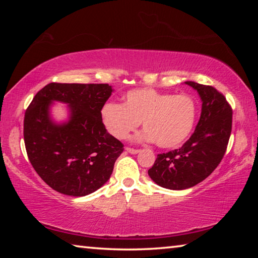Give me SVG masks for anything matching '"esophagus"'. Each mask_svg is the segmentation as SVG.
I'll use <instances>...</instances> for the list:
<instances>
[{
  "label": "esophagus",
  "instance_id": "1",
  "mask_svg": "<svg viewBox=\"0 0 258 258\" xmlns=\"http://www.w3.org/2000/svg\"><path fill=\"white\" fill-rule=\"evenodd\" d=\"M125 150L127 151V152H130V154H132V155H137V154H139V152H140V150L133 149V148H128V147H126Z\"/></svg>",
  "mask_w": 258,
  "mask_h": 258
}]
</instances>
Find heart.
<instances>
[{"instance_id":"heart-1","label":"heart","mask_w":258,"mask_h":258,"mask_svg":"<svg viewBox=\"0 0 258 258\" xmlns=\"http://www.w3.org/2000/svg\"><path fill=\"white\" fill-rule=\"evenodd\" d=\"M123 101L108 102L101 109L104 127L116 139H125L142 120L145 130L135 139L156 141L158 147L168 149L182 145L195 126L197 103L187 94L137 89L125 93Z\"/></svg>"}]
</instances>
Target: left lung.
<instances>
[{"label": "left lung", "instance_id": "left-lung-1", "mask_svg": "<svg viewBox=\"0 0 258 258\" xmlns=\"http://www.w3.org/2000/svg\"><path fill=\"white\" fill-rule=\"evenodd\" d=\"M202 100V113L195 132L180 149L160 154L148 174L156 184L185 190L213 173L225 154L232 127V109L213 86L186 81Z\"/></svg>", "mask_w": 258, "mask_h": 258}]
</instances>
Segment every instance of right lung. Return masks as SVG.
Returning a JSON list of instances; mask_svg holds the SVG:
<instances>
[{"instance_id": "right-lung-1", "label": "right lung", "mask_w": 258, "mask_h": 258, "mask_svg": "<svg viewBox=\"0 0 258 258\" xmlns=\"http://www.w3.org/2000/svg\"><path fill=\"white\" fill-rule=\"evenodd\" d=\"M112 92L108 84L50 83L34 97L25 112V146L34 169L53 190L84 197L110 178L124 150L101 119ZM54 102L68 104L64 121L51 116Z\"/></svg>"}]
</instances>
